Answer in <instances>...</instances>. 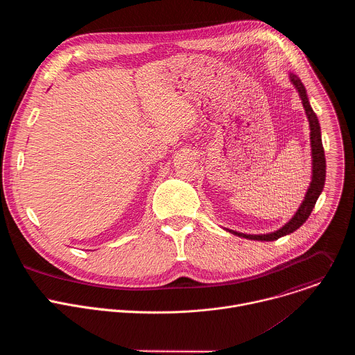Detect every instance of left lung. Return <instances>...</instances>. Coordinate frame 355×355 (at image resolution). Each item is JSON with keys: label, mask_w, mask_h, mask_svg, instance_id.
<instances>
[{"label": "left lung", "mask_w": 355, "mask_h": 355, "mask_svg": "<svg viewBox=\"0 0 355 355\" xmlns=\"http://www.w3.org/2000/svg\"><path fill=\"white\" fill-rule=\"evenodd\" d=\"M291 81L295 85V88L299 92V96L302 99L303 108H305L306 116L309 119V126H311V144H312V164H313V175H312V182L311 187L305 195V199H303L300 208L297 209V212L293 215V218L285 225L282 226L279 230L274 232V233H268V234H244V233H237L233 230H229L230 233L244 237V239H250V240H261V241H272L277 240L282 236H286L292 232H295L296 229H299L303 223H305L309 218V215L312 214L316 200L319 198V195L323 191L324 187V181H326V157H324V148L322 144V135H320V125L318 121L316 114L313 112L309 99L306 95V89L303 87L302 81L299 80V77H296L295 74H291Z\"/></svg>", "instance_id": "left-lung-1"}]
</instances>
